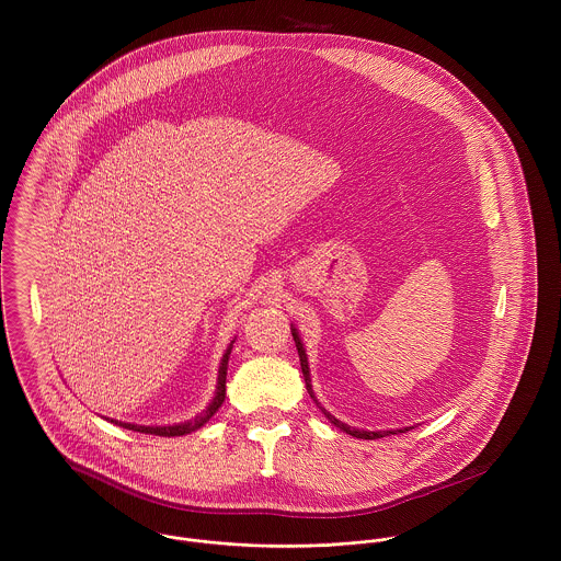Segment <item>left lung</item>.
<instances>
[{"label":"left lung","mask_w":561,"mask_h":561,"mask_svg":"<svg viewBox=\"0 0 561 561\" xmlns=\"http://www.w3.org/2000/svg\"><path fill=\"white\" fill-rule=\"evenodd\" d=\"M291 334H294V341H296V347H298V354H300V365H302V374H305V382H307V391L311 393V398L316 400V396H313V391H311V378H309V363H307V354H305V347H302V343H300V336H298V332H296V328L291 330ZM318 401V400H316ZM321 412L328 416V421L332 423V425H336L339 430H343V432H347V434H352V436H356V438H365V440H374V438H382V436H389V434H396V432H365V430H356V427H350V425H345V423H341L339 419H334L330 412H325L323 408H321Z\"/></svg>","instance_id":"obj_1"}]
</instances>
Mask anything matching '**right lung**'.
Listing matches in <instances>:
<instances>
[{
  "label": "right lung",
  "instance_id": "add662e5",
  "mask_svg": "<svg viewBox=\"0 0 561 561\" xmlns=\"http://www.w3.org/2000/svg\"><path fill=\"white\" fill-rule=\"evenodd\" d=\"M233 345V343H231ZM231 345L227 350V354L222 356V363H220V371H218V391H216V398L207 405V410H203L196 419L187 421V423H179V425H134V423H118L127 430H134V432H140V434H156V436H183V434H190V432H196L201 430L214 414L216 410L222 405L225 396H227V365H229V354H231Z\"/></svg>",
  "mask_w": 561,
  "mask_h": 561
}]
</instances>
